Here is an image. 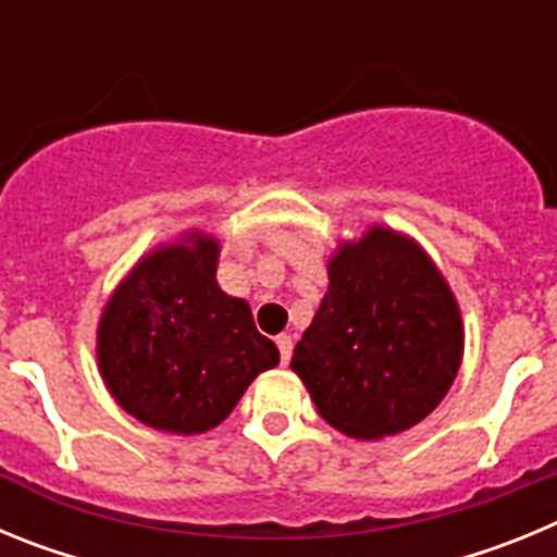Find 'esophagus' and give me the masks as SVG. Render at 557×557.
Segmentation results:
<instances>
[{"label":"esophagus","mask_w":557,"mask_h":557,"mask_svg":"<svg viewBox=\"0 0 557 557\" xmlns=\"http://www.w3.org/2000/svg\"><path fill=\"white\" fill-rule=\"evenodd\" d=\"M275 346L282 351V362L287 366L289 357H293V337H289V334H278V337H275Z\"/></svg>","instance_id":"esophagus-1"}]
</instances>
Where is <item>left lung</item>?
<instances>
[{"label": "left lung", "mask_w": 557, "mask_h": 557, "mask_svg": "<svg viewBox=\"0 0 557 557\" xmlns=\"http://www.w3.org/2000/svg\"><path fill=\"white\" fill-rule=\"evenodd\" d=\"M329 289L293 368L323 421L357 441L398 435L449 393L462 362V314L412 236L371 225L329 256Z\"/></svg>", "instance_id": "obj_1"}]
</instances>
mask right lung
I'll return each mask as SVG.
<instances>
[{
    "instance_id": "right-lung-1",
    "label": "right lung",
    "mask_w": 557,
    "mask_h": 557,
    "mask_svg": "<svg viewBox=\"0 0 557 557\" xmlns=\"http://www.w3.org/2000/svg\"><path fill=\"white\" fill-rule=\"evenodd\" d=\"M220 239L200 228L145 253L97 323V368L141 424L200 435L223 424L248 385L278 366L245 298L218 284Z\"/></svg>"
}]
</instances>
